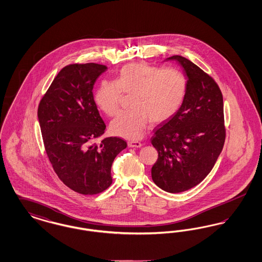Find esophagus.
<instances>
[{
    "instance_id": "obj_1",
    "label": "esophagus",
    "mask_w": 262,
    "mask_h": 262,
    "mask_svg": "<svg viewBox=\"0 0 262 262\" xmlns=\"http://www.w3.org/2000/svg\"><path fill=\"white\" fill-rule=\"evenodd\" d=\"M127 145H128V147H133V148H135V147H140L142 144H141V142H139V141H137V140H129L128 142H127Z\"/></svg>"
}]
</instances>
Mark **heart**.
Masks as SVG:
<instances>
[{"label": "heart", "instance_id": "obj_1", "mask_svg": "<svg viewBox=\"0 0 262 262\" xmlns=\"http://www.w3.org/2000/svg\"><path fill=\"white\" fill-rule=\"evenodd\" d=\"M186 75L174 69L163 70L144 62L124 66L117 80L103 79L94 99L107 116L118 112L123 93L134 95L130 111L120 113L110 124L114 135L135 139L141 137L151 122L162 124L172 119L183 106L187 95Z\"/></svg>", "mask_w": 262, "mask_h": 262}]
</instances>
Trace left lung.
<instances>
[{
	"instance_id": "left-lung-1",
	"label": "left lung",
	"mask_w": 262,
	"mask_h": 262,
	"mask_svg": "<svg viewBox=\"0 0 262 262\" xmlns=\"http://www.w3.org/2000/svg\"><path fill=\"white\" fill-rule=\"evenodd\" d=\"M178 61L187 76L186 99L169 121L157 125L151 143L158 152L153 182L177 193L195 187L210 173L224 146L223 95L211 75L182 56Z\"/></svg>"
}]
</instances>
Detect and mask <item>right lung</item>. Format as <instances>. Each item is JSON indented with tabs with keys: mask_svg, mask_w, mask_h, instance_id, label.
Wrapping results in <instances>:
<instances>
[{
	"mask_svg": "<svg viewBox=\"0 0 262 262\" xmlns=\"http://www.w3.org/2000/svg\"><path fill=\"white\" fill-rule=\"evenodd\" d=\"M104 64L95 62L66 66L40 100L38 120L47 156L59 179L84 195L97 194L111 186V167L126 147L121 137H107L93 98V85Z\"/></svg>",
	"mask_w": 262,
	"mask_h": 262,
	"instance_id": "add662e5",
	"label": "right lung"
}]
</instances>
